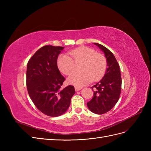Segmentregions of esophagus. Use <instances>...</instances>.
Wrapping results in <instances>:
<instances>
[{
    "mask_svg": "<svg viewBox=\"0 0 151 151\" xmlns=\"http://www.w3.org/2000/svg\"><path fill=\"white\" fill-rule=\"evenodd\" d=\"M82 87H80V86H75V90L76 91H80L81 89H82Z\"/></svg>",
    "mask_w": 151,
    "mask_h": 151,
    "instance_id": "1",
    "label": "esophagus"
}]
</instances>
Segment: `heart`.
I'll return each instance as SVG.
<instances>
[{
    "label": "heart",
    "mask_w": 151,
    "mask_h": 151,
    "mask_svg": "<svg viewBox=\"0 0 151 151\" xmlns=\"http://www.w3.org/2000/svg\"><path fill=\"white\" fill-rule=\"evenodd\" d=\"M68 54H61L57 59V65L63 74L69 75L75 68V63H82L80 72H74L68 77L70 83L81 86L89 83L91 80L101 78L106 70V59L103 54L96 53L94 49L88 47H81L72 50Z\"/></svg>",
    "instance_id": "heart-1"
}]
</instances>
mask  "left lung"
Wrapping results in <instances>:
<instances>
[{"label": "left lung", "instance_id": "obj_1", "mask_svg": "<svg viewBox=\"0 0 151 151\" xmlns=\"http://www.w3.org/2000/svg\"><path fill=\"white\" fill-rule=\"evenodd\" d=\"M94 44L104 53L107 68L102 79L91 87L94 90V95L87 105L93 113L102 115L111 110L119 99L122 77L119 64L111 52L102 45L96 43Z\"/></svg>", "mask_w": 151, "mask_h": 151}]
</instances>
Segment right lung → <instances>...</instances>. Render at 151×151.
<instances>
[{
	"mask_svg": "<svg viewBox=\"0 0 151 151\" xmlns=\"http://www.w3.org/2000/svg\"><path fill=\"white\" fill-rule=\"evenodd\" d=\"M64 47L46 45L33 55L27 65L26 86L32 101L49 116L65 113L75 94L74 87L63 88L65 80L57 67V58Z\"/></svg>",
	"mask_w": 151,
	"mask_h": 151,
	"instance_id": "add662e5",
	"label": "right lung"
}]
</instances>
